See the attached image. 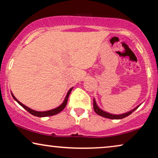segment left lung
Returning <instances> with one entry per match:
<instances>
[{
	"mask_svg": "<svg viewBox=\"0 0 158 158\" xmlns=\"http://www.w3.org/2000/svg\"><path fill=\"white\" fill-rule=\"evenodd\" d=\"M139 106V105L137 106V107L131 110V111L127 112V113H124L123 114H118V115H115V114H109V113H108V112H106L104 111H103L102 109H101L98 106V105H97L95 99H94V109L95 112H96L97 114H98L99 116H103V117H105V118H111V119H122V118H123L127 117V116L130 115V114L132 113L134 111H135V110L137 109Z\"/></svg>",
	"mask_w": 158,
	"mask_h": 158,
	"instance_id": "8db88e82",
	"label": "left lung"
}]
</instances>
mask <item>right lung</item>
<instances>
[{
    "instance_id": "obj_1",
    "label": "right lung",
    "mask_w": 158,
    "mask_h": 158,
    "mask_svg": "<svg viewBox=\"0 0 158 158\" xmlns=\"http://www.w3.org/2000/svg\"><path fill=\"white\" fill-rule=\"evenodd\" d=\"M73 88H71L70 90H68V94H67L66 96H65V98H64V100L63 101V103H62L61 105L55 108V109H52V110H49V111H35V110H33L31 109H30V108L27 107V106L23 105V103H21L20 101L17 100V99L15 98V96H14V94L11 93V95L13 96V98H14V100L16 101L17 103H19V105H21V106H22L23 109L27 110L28 112H29L30 114H32V115L35 116H38V117H45V116H53V115H55V114H57L58 113H60V111H62V110L64 109V107L66 106L67 105V103H68V97H69V95H70L71 90H73Z\"/></svg>"
}]
</instances>
